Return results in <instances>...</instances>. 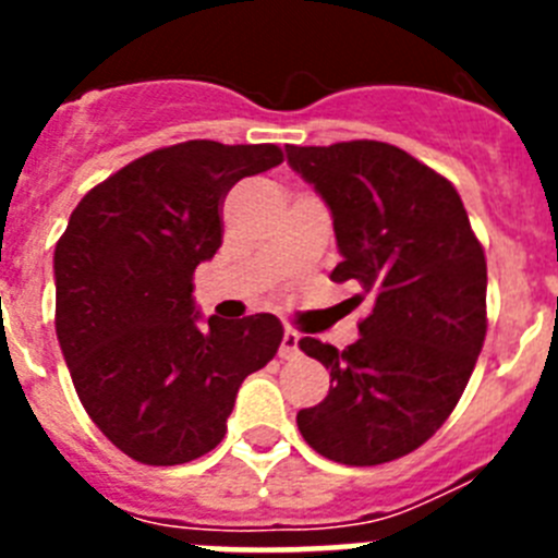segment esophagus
Masks as SVG:
<instances>
[{"mask_svg": "<svg viewBox=\"0 0 558 558\" xmlns=\"http://www.w3.org/2000/svg\"><path fill=\"white\" fill-rule=\"evenodd\" d=\"M295 354H299V332L295 329H284L279 357H295Z\"/></svg>", "mask_w": 558, "mask_h": 558, "instance_id": "34e87169", "label": "esophagus"}]
</instances>
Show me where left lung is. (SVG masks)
Masks as SVG:
<instances>
[{
  "label": "left lung",
  "mask_w": 558,
  "mask_h": 558,
  "mask_svg": "<svg viewBox=\"0 0 558 558\" xmlns=\"http://www.w3.org/2000/svg\"><path fill=\"white\" fill-rule=\"evenodd\" d=\"M288 161L332 209L343 263L372 313L343 352L299 347L329 368V393L295 422L315 452L377 466L445 425L486 340V254L456 186L402 147L374 140L288 145Z\"/></svg>",
  "instance_id": "left-lung-1"
}]
</instances>
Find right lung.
Segmentation results:
<instances>
[{"label":"right lung","mask_w":558,"mask_h":558,"mask_svg":"<svg viewBox=\"0 0 558 558\" xmlns=\"http://www.w3.org/2000/svg\"><path fill=\"white\" fill-rule=\"evenodd\" d=\"M279 145L190 140L133 159L83 195L56 245V332L102 436L150 466L223 441L243 379L270 363V313L198 327L192 279L223 243L240 179L282 165Z\"/></svg>","instance_id":"right-lung-1"}]
</instances>
